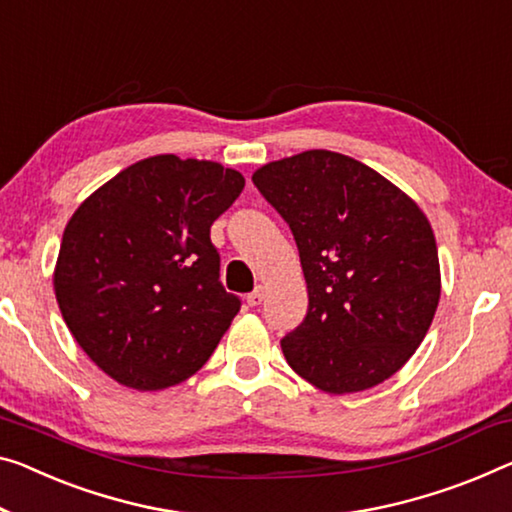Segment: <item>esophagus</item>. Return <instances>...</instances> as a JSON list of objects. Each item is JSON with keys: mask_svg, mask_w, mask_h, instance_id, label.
Segmentation results:
<instances>
[{"mask_svg": "<svg viewBox=\"0 0 512 512\" xmlns=\"http://www.w3.org/2000/svg\"><path fill=\"white\" fill-rule=\"evenodd\" d=\"M263 297H265L263 286H256V288L251 290V293L247 295V304H249V306H258V304L263 302Z\"/></svg>", "mask_w": 512, "mask_h": 512, "instance_id": "esophagus-1", "label": "esophagus"}]
</instances>
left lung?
<instances>
[{
  "label": "left lung",
  "instance_id": "obj_1",
  "mask_svg": "<svg viewBox=\"0 0 512 512\" xmlns=\"http://www.w3.org/2000/svg\"><path fill=\"white\" fill-rule=\"evenodd\" d=\"M290 226L309 309L283 357L327 393L371 389L403 368L439 302L435 235L419 206L348 155L306 151L256 171Z\"/></svg>",
  "mask_w": 512,
  "mask_h": 512
}]
</instances>
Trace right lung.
Masks as SVG:
<instances>
[{
  "label": "right lung",
  "instance_id": "1",
  "mask_svg": "<svg viewBox=\"0 0 512 512\" xmlns=\"http://www.w3.org/2000/svg\"><path fill=\"white\" fill-rule=\"evenodd\" d=\"M242 190L222 164L155 155L70 217L54 293L75 341L116 382L174 387L215 352L242 302L219 281L210 226Z\"/></svg>",
  "mask_w": 512,
  "mask_h": 512
}]
</instances>
